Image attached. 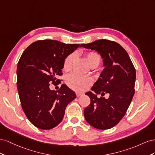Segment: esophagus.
Listing matches in <instances>:
<instances>
[{
  "mask_svg": "<svg viewBox=\"0 0 155 155\" xmlns=\"http://www.w3.org/2000/svg\"><path fill=\"white\" fill-rule=\"evenodd\" d=\"M76 95H77V97H80V96L84 95V93H82V92H77Z\"/></svg>",
  "mask_w": 155,
  "mask_h": 155,
  "instance_id": "esophagus-1",
  "label": "esophagus"
}]
</instances>
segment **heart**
Wrapping results in <instances>:
<instances>
[{
    "instance_id": "obj_1",
    "label": "heart",
    "mask_w": 155,
    "mask_h": 155,
    "mask_svg": "<svg viewBox=\"0 0 155 155\" xmlns=\"http://www.w3.org/2000/svg\"><path fill=\"white\" fill-rule=\"evenodd\" d=\"M85 56L87 62L91 68L97 67L101 62V56L97 52H87L86 53ZM75 58H76V54L74 53L66 57L64 62V69L65 71H69L71 69ZM67 83L73 90L82 91L86 90L91 84L93 79L89 76H84L76 73H72L68 77Z\"/></svg>"
}]
</instances>
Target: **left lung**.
<instances>
[{
  "instance_id": "8db88e82",
  "label": "left lung",
  "mask_w": 155,
  "mask_h": 155,
  "mask_svg": "<svg viewBox=\"0 0 155 155\" xmlns=\"http://www.w3.org/2000/svg\"><path fill=\"white\" fill-rule=\"evenodd\" d=\"M81 47L98 52L104 66L91 89L95 94L86 93L91 102L84 110V117L95 129H109L121 121L133 98L135 68L127 51L115 41L99 39ZM105 93L109 95L108 99L103 97ZM97 94L102 97L98 98Z\"/></svg>"
}]
</instances>
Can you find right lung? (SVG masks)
<instances>
[{
	"label": "right lung",
	"instance_id": "right-lung-1",
	"mask_svg": "<svg viewBox=\"0 0 155 155\" xmlns=\"http://www.w3.org/2000/svg\"><path fill=\"white\" fill-rule=\"evenodd\" d=\"M80 44H65L44 39L32 43L17 64V84L21 107L35 127L49 130L62 121L68 104L76 98L64 84L58 90H51L50 84H58L64 60Z\"/></svg>",
	"mask_w": 155,
	"mask_h": 155
}]
</instances>
